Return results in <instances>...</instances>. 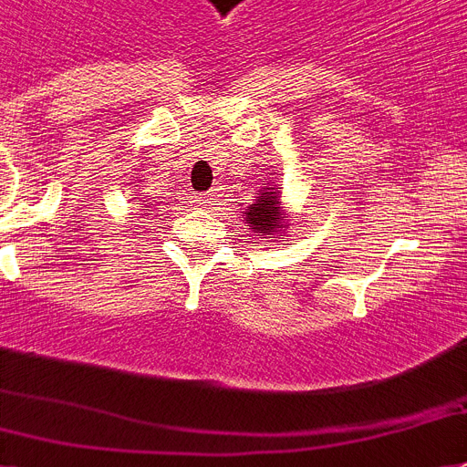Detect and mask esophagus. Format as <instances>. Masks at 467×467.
Segmentation results:
<instances>
[{
  "mask_svg": "<svg viewBox=\"0 0 467 467\" xmlns=\"http://www.w3.org/2000/svg\"><path fill=\"white\" fill-rule=\"evenodd\" d=\"M195 202H198V207H207L210 205V198H207V195H202V198H198Z\"/></svg>",
  "mask_w": 467,
  "mask_h": 467,
  "instance_id": "1",
  "label": "esophagus"
}]
</instances>
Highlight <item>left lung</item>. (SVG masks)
I'll return each mask as SVG.
<instances>
[{
    "instance_id": "8db88e82",
    "label": "left lung",
    "mask_w": 467,
    "mask_h": 467,
    "mask_svg": "<svg viewBox=\"0 0 467 467\" xmlns=\"http://www.w3.org/2000/svg\"><path fill=\"white\" fill-rule=\"evenodd\" d=\"M245 222H248L257 234H272L275 229H281V212H279V198L276 192H262L255 205H250L245 212Z\"/></svg>"
}]
</instances>
